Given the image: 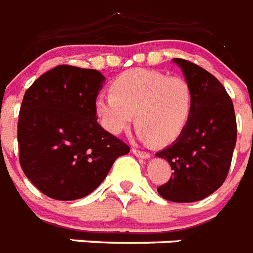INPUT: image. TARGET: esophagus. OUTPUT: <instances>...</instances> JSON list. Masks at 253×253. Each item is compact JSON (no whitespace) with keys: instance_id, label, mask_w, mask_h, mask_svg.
<instances>
[{"instance_id":"34e87169","label":"esophagus","mask_w":253,"mask_h":253,"mask_svg":"<svg viewBox=\"0 0 253 253\" xmlns=\"http://www.w3.org/2000/svg\"><path fill=\"white\" fill-rule=\"evenodd\" d=\"M132 154L136 155V156H139V158H142V159H150L151 158L150 152L140 151V150H138V148H132Z\"/></svg>"}]
</instances>
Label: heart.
Returning a JSON list of instances; mask_svg holds the SVG:
<instances>
[{
    "instance_id": "1",
    "label": "heart",
    "mask_w": 253,
    "mask_h": 253,
    "mask_svg": "<svg viewBox=\"0 0 253 253\" xmlns=\"http://www.w3.org/2000/svg\"><path fill=\"white\" fill-rule=\"evenodd\" d=\"M110 90L97 97L95 113L101 126L113 135L127 130L135 114L140 139L169 144L180 138L192 118L194 95L182 77L130 69L111 83Z\"/></svg>"
}]
</instances>
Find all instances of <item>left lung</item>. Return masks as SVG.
Segmentation results:
<instances>
[{
    "label": "left lung",
    "instance_id": "left-lung-1",
    "mask_svg": "<svg viewBox=\"0 0 253 253\" xmlns=\"http://www.w3.org/2000/svg\"><path fill=\"white\" fill-rule=\"evenodd\" d=\"M173 61L192 86L194 106L180 138L156 154L174 170L158 192L172 202H196L212 194L227 177L236 144L235 111L224 86L211 73L184 59Z\"/></svg>",
    "mask_w": 253,
    "mask_h": 253
}]
</instances>
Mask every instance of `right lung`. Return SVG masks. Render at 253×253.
<instances>
[{
  "label": "right lung",
  "mask_w": 253,
  "mask_h": 253,
  "mask_svg": "<svg viewBox=\"0 0 253 253\" xmlns=\"http://www.w3.org/2000/svg\"><path fill=\"white\" fill-rule=\"evenodd\" d=\"M105 77L95 69L57 65L26 90L18 118L19 163L47 197L73 201L98 188L130 147L97 122Z\"/></svg>",
  "instance_id": "right-lung-1"
}]
</instances>
